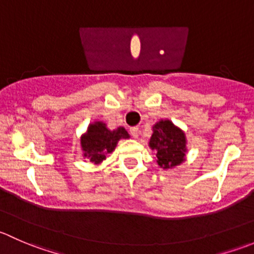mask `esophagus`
<instances>
[{
  "mask_svg": "<svg viewBox=\"0 0 254 254\" xmlns=\"http://www.w3.org/2000/svg\"><path fill=\"white\" fill-rule=\"evenodd\" d=\"M130 134H131V136L134 137V139H136V137L139 136V127H130Z\"/></svg>",
  "mask_w": 254,
  "mask_h": 254,
  "instance_id": "obj_1",
  "label": "esophagus"
}]
</instances>
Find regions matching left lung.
<instances>
[{
    "instance_id": "obj_1",
    "label": "left lung",
    "mask_w": 254,
    "mask_h": 254,
    "mask_svg": "<svg viewBox=\"0 0 254 254\" xmlns=\"http://www.w3.org/2000/svg\"><path fill=\"white\" fill-rule=\"evenodd\" d=\"M150 147L156 151L160 167L173 168L181 165L186 157V135L170 120H161L153 125Z\"/></svg>"
}]
</instances>
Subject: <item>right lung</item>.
Here are the masks:
<instances>
[{"mask_svg": "<svg viewBox=\"0 0 254 254\" xmlns=\"http://www.w3.org/2000/svg\"><path fill=\"white\" fill-rule=\"evenodd\" d=\"M120 139H129V134L124 127L109 130L102 122H97L88 127L86 134L81 137L83 156L89 162L98 165L106 160V156L114 151Z\"/></svg>", "mask_w": 254, "mask_h": 254, "instance_id": "right-lung-1", "label": "right lung"}]
</instances>
